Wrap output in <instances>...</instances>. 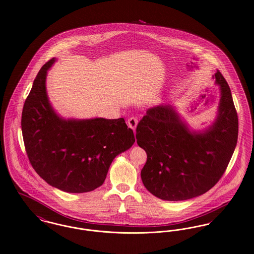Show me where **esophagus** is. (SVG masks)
I'll return each mask as SVG.
<instances>
[{"mask_svg": "<svg viewBox=\"0 0 254 254\" xmlns=\"http://www.w3.org/2000/svg\"><path fill=\"white\" fill-rule=\"evenodd\" d=\"M127 123H128V126L134 131L136 128V125H137V120L135 118H131L128 120Z\"/></svg>", "mask_w": 254, "mask_h": 254, "instance_id": "esophagus-1", "label": "esophagus"}]
</instances>
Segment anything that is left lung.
Returning <instances> with one entry per match:
<instances>
[{
	"instance_id": "obj_1",
	"label": "left lung",
	"mask_w": 254,
	"mask_h": 254,
	"mask_svg": "<svg viewBox=\"0 0 254 254\" xmlns=\"http://www.w3.org/2000/svg\"><path fill=\"white\" fill-rule=\"evenodd\" d=\"M212 77L220 101L207 128L190 129L171 104L148 109L137 124L136 142L147 154L141 180L161 200H189L207 192L225 173L235 150L238 117L231 91L219 70Z\"/></svg>"
}]
</instances>
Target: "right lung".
I'll return each mask as SVG.
<instances>
[{"instance_id": "add662e5", "label": "right lung", "mask_w": 254, "mask_h": 254, "mask_svg": "<svg viewBox=\"0 0 254 254\" xmlns=\"http://www.w3.org/2000/svg\"><path fill=\"white\" fill-rule=\"evenodd\" d=\"M41 67L22 113V133L29 161L50 186L67 193L93 191L103 185L114 159L134 143L123 119H64L52 106Z\"/></svg>"}]
</instances>
